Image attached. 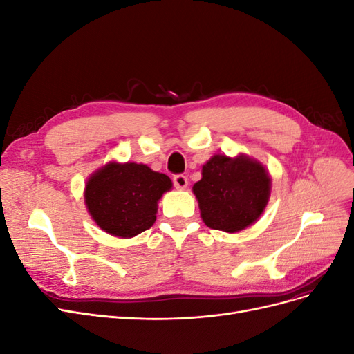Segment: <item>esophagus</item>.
Wrapping results in <instances>:
<instances>
[{"label": "esophagus", "mask_w": 354, "mask_h": 354, "mask_svg": "<svg viewBox=\"0 0 354 354\" xmlns=\"http://www.w3.org/2000/svg\"><path fill=\"white\" fill-rule=\"evenodd\" d=\"M173 183H174V186H176V189H185L186 186H187V177L186 176H183V174H176L174 177H173Z\"/></svg>", "instance_id": "esophagus-1"}]
</instances>
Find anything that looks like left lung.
<instances>
[{
    "mask_svg": "<svg viewBox=\"0 0 354 354\" xmlns=\"http://www.w3.org/2000/svg\"><path fill=\"white\" fill-rule=\"evenodd\" d=\"M194 194L208 227L234 233L248 227L264 211L270 177L260 162L248 156L216 155L202 167Z\"/></svg>",
    "mask_w": 354,
    "mask_h": 354,
    "instance_id": "1",
    "label": "left lung"
}]
</instances>
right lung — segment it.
I'll use <instances>...</instances> for the list:
<instances>
[{
    "label": "right lung",
    "mask_w": 354,
    "mask_h": 354,
    "mask_svg": "<svg viewBox=\"0 0 354 354\" xmlns=\"http://www.w3.org/2000/svg\"><path fill=\"white\" fill-rule=\"evenodd\" d=\"M171 180L143 164L111 162L85 186V203L94 221L113 236L133 238L153 226L158 201Z\"/></svg>",
    "instance_id": "1"
}]
</instances>
